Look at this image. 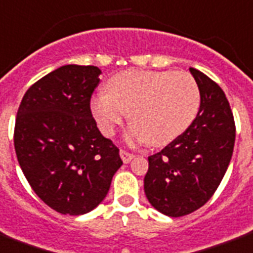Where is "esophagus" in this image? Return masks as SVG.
Wrapping results in <instances>:
<instances>
[{"mask_svg": "<svg viewBox=\"0 0 253 253\" xmlns=\"http://www.w3.org/2000/svg\"><path fill=\"white\" fill-rule=\"evenodd\" d=\"M119 155H121V158H122L123 163H128V162H131L132 159H134V154H130V152L125 151V150H121Z\"/></svg>", "mask_w": 253, "mask_h": 253, "instance_id": "1", "label": "esophagus"}]
</instances>
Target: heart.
I'll return each instance as SVG.
<instances>
[{"label": "heart", "mask_w": 253, "mask_h": 253, "mask_svg": "<svg viewBox=\"0 0 253 253\" xmlns=\"http://www.w3.org/2000/svg\"><path fill=\"white\" fill-rule=\"evenodd\" d=\"M107 94L91 101V114L106 136H113L130 113L128 138L163 147L173 142L195 119L200 91L187 71L126 70L113 75Z\"/></svg>", "instance_id": "obj_1"}]
</instances>
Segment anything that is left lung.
<instances>
[{
  "mask_svg": "<svg viewBox=\"0 0 253 253\" xmlns=\"http://www.w3.org/2000/svg\"><path fill=\"white\" fill-rule=\"evenodd\" d=\"M200 91L199 113L190 127L162 151L148 157L144 192L155 210L179 217L207 203L232 158L234 115L224 91L190 67Z\"/></svg>",
  "mask_w": 253,
  "mask_h": 253,
  "instance_id": "obj_1",
  "label": "left lung"
}]
</instances>
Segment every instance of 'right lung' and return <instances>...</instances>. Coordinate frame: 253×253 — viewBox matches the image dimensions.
<instances>
[{
  "mask_svg": "<svg viewBox=\"0 0 253 253\" xmlns=\"http://www.w3.org/2000/svg\"><path fill=\"white\" fill-rule=\"evenodd\" d=\"M101 73L96 66L58 67L29 87L15 118L14 148L25 178L63 215L92 211L123 165L90 110Z\"/></svg>",
  "mask_w": 253,
  "mask_h": 253,
  "instance_id": "obj_1",
  "label": "right lung"
}]
</instances>
